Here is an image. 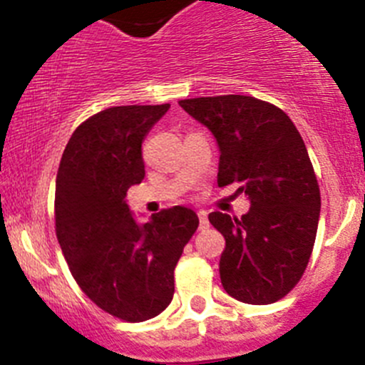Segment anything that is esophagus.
Returning <instances> with one entry per match:
<instances>
[{
  "label": "esophagus",
  "mask_w": 365,
  "mask_h": 365,
  "mask_svg": "<svg viewBox=\"0 0 365 365\" xmlns=\"http://www.w3.org/2000/svg\"><path fill=\"white\" fill-rule=\"evenodd\" d=\"M197 215H200V230H206V227L210 226L208 215H206L205 210H200V212H197Z\"/></svg>",
  "instance_id": "obj_1"
}]
</instances>
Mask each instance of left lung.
<instances>
[{
    "label": "left lung",
    "mask_w": 365,
    "mask_h": 365,
    "mask_svg": "<svg viewBox=\"0 0 365 365\" xmlns=\"http://www.w3.org/2000/svg\"><path fill=\"white\" fill-rule=\"evenodd\" d=\"M215 138L219 187L240 183L251 201L237 219L212 212L220 231V282L227 295L267 305L288 295L304 274L318 231L319 187L304 139L282 109L245 95L180 101Z\"/></svg>",
    "instance_id": "left-lung-1"
}]
</instances>
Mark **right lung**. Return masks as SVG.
Masks as SVG:
<instances>
[{
	"label": "right lung",
	"mask_w": 365,
	"mask_h": 365,
	"mask_svg": "<svg viewBox=\"0 0 365 365\" xmlns=\"http://www.w3.org/2000/svg\"><path fill=\"white\" fill-rule=\"evenodd\" d=\"M168 109L93 114L73 130L58 169L56 237L70 272L93 304L123 322H146L171 304L175 267L200 224L187 206L141 224L125 200L145 178L141 145Z\"/></svg>",
	"instance_id": "obj_1"
}]
</instances>
